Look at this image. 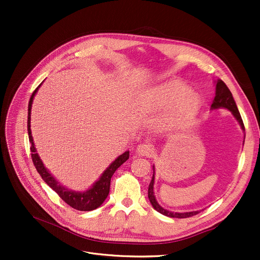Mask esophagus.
Masks as SVG:
<instances>
[{
	"instance_id": "1",
	"label": "esophagus",
	"mask_w": 260,
	"mask_h": 260,
	"mask_svg": "<svg viewBox=\"0 0 260 260\" xmlns=\"http://www.w3.org/2000/svg\"><path fill=\"white\" fill-rule=\"evenodd\" d=\"M137 153L140 156H151L154 153V146L148 142L141 143L137 146Z\"/></svg>"
}]
</instances>
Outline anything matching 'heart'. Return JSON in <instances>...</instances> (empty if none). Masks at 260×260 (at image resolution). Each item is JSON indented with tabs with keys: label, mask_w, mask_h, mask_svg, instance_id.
I'll use <instances>...</instances> for the list:
<instances>
[{
	"label": "heart",
	"mask_w": 260,
	"mask_h": 260,
	"mask_svg": "<svg viewBox=\"0 0 260 260\" xmlns=\"http://www.w3.org/2000/svg\"><path fill=\"white\" fill-rule=\"evenodd\" d=\"M149 105L154 109L172 108L169 118L172 121L188 119L198 111V95L179 81L170 80L158 85L149 97Z\"/></svg>",
	"instance_id": "heart-1"
}]
</instances>
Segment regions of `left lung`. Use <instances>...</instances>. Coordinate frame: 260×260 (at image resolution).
I'll return each instance as SVG.
<instances>
[{
    "label": "left lung",
    "mask_w": 260,
    "mask_h": 260,
    "mask_svg": "<svg viewBox=\"0 0 260 260\" xmlns=\"http://www.w3.org/2000/svg\"><path fill=\"white\" fill-rule=\"evenodd\" d=\"M211 108L212 109H216V108L229 109V111L232 112V114L234 115L236 120L239 122L241 128L244 131L243 121L239 114L237 105L234 101L233 95H232V92L230 91V89L228 88V86L225 85V83L222 80L217 81L216 93H215V98L212 102ZM154 180H155V168H154V175H153L152 181L148 185V199H149V202H151V204L153 206V208L157 212L161 213L162 215H166L168 217H173V218H187V217H192L194 215H197L200 212V211H195V212H185V213H174V212H170L166 209H163L162 207H160L159 203L157 202V200L155 198V195H154Z\"/></svg>",
    "instance_id": "obj_1"
}]
</instances>
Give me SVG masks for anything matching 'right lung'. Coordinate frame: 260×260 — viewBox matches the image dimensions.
Returning <instances> with one entry per match:
<instances>
[{
  "mask_svg": "<svg viewBox=\"0 0 260 260\" xmlns=\"http://www.w3.org/2000/svg\"><path fill=\"white\" fill-rule=\"evenodd\" d=\"M42 84V83H41ZM41 84L35 89L32 92L29 103H28V118H27V131H28V137H29V142H30V152H31V159L34 165L40 174V176L42 177V179L56 192L60 198L66 202L68 206H71L72 208L78 210V211H92L94 209L99 208L101 204L104 202L106 197L108 196L109 193V186H111V179L116 172V170L122 166L128 158H129V152L123 153L120 155L111 166H109L101 175L99 180L93 183V185L85 190V192H76V190H71L67 189L66 187L62 186L56 179L53 178L51 174L46 170L44 167L43 162L41 161L36 147L34 144L32 140V136H31V129H30V113H31V105L35 95L41 86Z\"/></svg>",
  "mask_w": 260,
  "mask_h": 260,
  "instance_id": "right-lung-1",
  "label": "right lung"
}]
</instances>
